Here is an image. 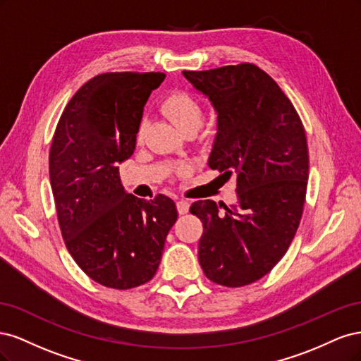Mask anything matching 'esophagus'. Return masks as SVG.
Wrapping results in <instances>:
<instances>
[{
  "instance_id": "34e87169",
  "label": "esophagus",
  "mask_w": 361,
  "mask_h": 361,
  "mask_svg": "<svg viewBox=\"0 0 361 361\" xmlns=\"http://www.w3.org/2000/svg\"><path fill=\"white\" fill-rule=\"evenodd\" d=\"M176 207H178V212H179L180 215L188 214V211H190V203H188L187 200L180 199V200L176 202Z\"/></svg>"
}]
</instances>
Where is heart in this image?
<instances>
[{
	"mask_svg": "<svg viewBox=\"0 0 361 361\" xmlns=\"http://www.w3.org/2000/svg\"><path fill=\"white\" fill-rule=\"evenodd\" d=\"M162 111L166 113L171 122L176 125L182 133L188 129L197 130L203 122L204 111L203 105L194 94L188 92H174L162 101ZM146 120H141L137 129V140L140 141L145 135Z\"/></svg>",
	"mask_w": 361,
	"mask_h": 361,
	"instance_id": "obj_1",
	"label": "heart"
}]
</instances>
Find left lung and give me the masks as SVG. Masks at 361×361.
I'll return each mask as SVG.
<instances>
[{"instance_id":"obj_1","label":"left lung","mask_w":361,"mask_h":361,"mask_svg":"<svg viewBox=\"0 0 361 361\" xmlns=\"http://www.w3.org/2000/svg\"><path fill=\"white\" fill-rule=\"evenodd\" d=\"M183 76L218 114L209 167L238 178L232 207L214 200L190 207L203 223L199 262L216 285L241 288L267 276L297 233L309 179L307 138L289 97L256 64Z\"/></svg>"}]
</instances>
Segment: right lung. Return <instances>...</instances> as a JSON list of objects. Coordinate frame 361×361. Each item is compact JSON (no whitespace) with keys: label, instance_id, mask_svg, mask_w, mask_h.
Here are the masks:
<instances>
[{"label":"right lung","instance_id":"right-lung-1","mask_svg":"<svg viewBox=\"0 0 361 361\" xmlns=\"http://www.w3.org/2000/svg\"><path fill=\"white\" fill-rule=\"evenodd\" d=\"M161 72L96 75L73 94L49 150V179L60 231L78 267L118 290L145 285L159 267L178 220L174 202L128 194L118 162L134 154L137 129Z\"/></svg>","mask_w":361,"mask_h":361}]
</instances>
